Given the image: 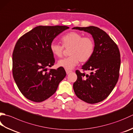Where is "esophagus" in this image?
Masks as SVG:
<instances>
[{
    "label": "esophagus",
    "mask_w": 133,
    "mask_h": 133,
    "mask_svg": "<svg viewBox=\"0 0 133 133\" xmlns=\"http://www.w3.org/2000/svg\"><path fill=\"white\" fill-rule=\"evenodd\" d=\"M66 74H69L70 73H71V72H72V71H71V70H66Z\"/></svg>",
    "instance_id": "1"
}]
</instances>
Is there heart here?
<instances>
[{
  "mask_svg": "<svg viewBox=\"0 0 133 133\" xmlns=\"http://www.w3.org/2000/svg\"><path fill=\"white\" fill-rule=\"evenodd\" d=\"M65 48H70L69 56L59 60L58 66L66 70H71L78 64L79 62H85L90 59L95 50V44L92 38L82 37L81 34L71 32L62 38ZM50 49L55 56L61 58L63 55L64 47L58 43L52 42Z\"/></svg>",
  "mask_w": 133,
  "mask_h": 133,
  "instance_id": "b5f03b06",
  "label": "heart"
}]
</instances>
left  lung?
Wrapping results in <instances>:
<instances>
[{
    "instance_id": "8db88e82",
    "label": "left lung",
    "mask_w": 133,
    "mask_h": 133,
    "mask_svg": "<svg viewBox=\"0 0 133 133\" xmlns=\"http://www.w3.org/2000/svg\"><path fill=\"white\" fill-rule=\"evenodd\" d=\"M72 29L90 34L95 43L93 55L82 66L83 70L91 71L90 75L75 71L77 79L73 84L74 92L86 103H97L108 97L118 82L121 66L119 48L110 36L97 27H74Z\"/></svg>"
}]
</instances>
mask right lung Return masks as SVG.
Here are the masks:
<instances>
[{
    "label": "right lung",
    "instance_id": "1",
    "mask_svg": "<svg viewBox=\"0 0 133 133\" xmlns=\"http://www.w3.org/2000/svg\"><path fill=\"white\" fill-rule=\"evenodd\" d=\"M66 26H38L18 40L12 54V74L21 92L28 99L39 103L53 95L66 77L64 69L47 71L54 65L50 44Z\"/></svg>",
    "mask_w": 133,
    "mask_h": 133
}]
</instances>
